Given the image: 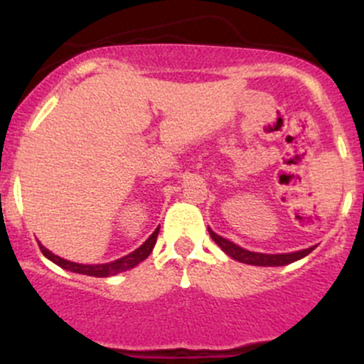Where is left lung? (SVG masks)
<instances>
[{
    "instance_id": "left-lung-1",
    "label": "left lung",
    "mask_w": 364,
    "mask_h": 364,
    "mask_svg": "<svg viewBox=\"0 0 364 364\" xmlns=\"http://www.w3.org/2000/svg\"><path fill=\"white\" fill-rule=\"evenodd\" d=\"M209 236L211 240L222 248V252H225L230 259L237 260V262L243 264H250V266H260V267H277V266H287V264L296 262V260L303 259L306 257L311 250H315V247L304 248V250H297V252H289V253H262V252H252L247 250V248L240 247V245L232 243V241L225 240V237L218 236L216 232H213L211 229L208 227Z\"/></svg>"
}]
</instances>
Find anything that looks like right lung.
I'll return each instance as SVG.
<instances>
[{
    "mask_svg": "<svg viewBox=\"0 0 364 364\" xmlns=\"http://www.w3.org/2000/svg\"><path fill=\"white\" fill-rule=\"evenodd\" d=\"M159 232H160V227H156L155 232H153L151 236H149L148 240H146L144 243H142L141 247L137 248V250H134L132 253H128V255L121 257V259H116V260H112V262H105V264H79V262H72V260L63 259V257L54 255V253L50 252V250H47V248L43 247L42 243H38V245H40V250H42L43 255H46L49 260H53V262L56 264V266L63 267V269L72 271V273L87 274V277L107 278V277H114V274L123 273V271L132 269V267H135V266H137V264H141L144 259H148V255L153 252V248H155V243H156V237H159Z\"/></svg>",
    "mask_w": 364,
    "mask_h": 364,
    "instance_id": "add662e5",
    "label": "right lung"
}]
</instances>
